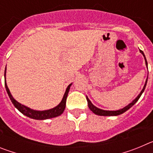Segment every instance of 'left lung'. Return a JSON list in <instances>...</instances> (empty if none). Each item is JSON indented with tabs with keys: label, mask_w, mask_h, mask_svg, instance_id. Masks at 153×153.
Here are the masks:
<instances>
[{
	"label": "left lung",
	"mask_w": 153,
	"mask_h": 153,
	"mask_svg": "<svg viewBox=\"0 0 153 153\" xmlns=\"http://www.w3.org/2000/svg\"><path fill=\"white\" fill-rule=\"evenodd\" d=\"M140 53H142L143 56H144V57H145L146 64V66H147V65H148V63H147L146 58L145 55H144V53H143L142 51H140ZM147 79H148V77H147ZM147 79H146V83H145V85H144V87H143V89L142 90L141 93L139 94V96H138V97H136V98L134 100L132 101L131 103H129L128 106H125L123 109H120V110H116V111H109V110H103V109H99V108H97V106H94V105H93V104L90 102V100L88 99V97H86V100H87V102H88L89 108H90V110H91L93 113H95V114H97V115H99V116H118V115L122 114V113H125L126 110H128L129 108L132 107V106H133V105H134L136 102H137L138 100L140 98V97H141V95H142V93H143V91H144V90H145V88H146V86Z\"/></svg>",
	"instance_id": "8db88e82"
}]
</instances>
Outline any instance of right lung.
<instances>
[{
	"instance_id": "right-lung-1",
	"label": "right lung",
	"mask_w": 153,
	"mask_h": 153,
	"mask_svg": "<svg viewBox=\"0 0 153 153\" xmlns=\"http://www.w3.org/2000/svg\"><path fill=\"white\" fill-rule=\"evenodd\" d=\"M5 74H6V70L4 71V76ZM5 83V88H6L7 93L8 96L10 97V100H11L12 103L13 104V106H15L19 111L22 113L23 114L27 116V117H30V118L34 119V120H47V119H51L53 118V117H58L61 115L62 113L64 111L65 107H66V102H67V97L68 95L69 90H70V87L71 86V84L67 86L66 92L64 93V96L63 97V100H62L61 102H60V104L56 106V107L53 108V109H48V110H44V111H37V110H33V109H31L30 108L27 107V106H24L22 104H21L20 102H17V100H15L13 98L12 95L10 94V92L8 89L6 83V79L4 81Z\"/></svg>"
}]
</instances>
